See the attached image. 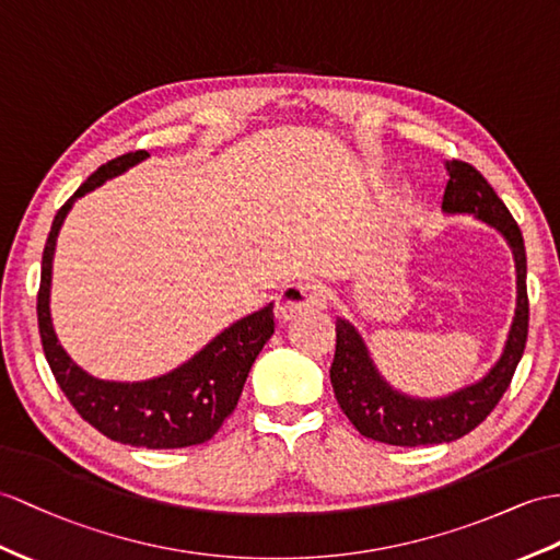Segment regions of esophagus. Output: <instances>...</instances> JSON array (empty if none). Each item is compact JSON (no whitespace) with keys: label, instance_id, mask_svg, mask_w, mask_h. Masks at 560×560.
<instances>
[{"label":"esophagus","instance_id":"34e87169","mask_svg":"<svg viewBox=\"0 0 560 560\" xmlns=\"http://www.w3.org/2000/svg\"><path fill=\"white\" fill-rule=\"evenodd\" d=\"M327 302H330V292L318 280L288 284L276 302V316L280 320H292L296 316H304L308 311L325 308Z\"/></svg>","mask_w":560,"mask_h":560}]
</instances>
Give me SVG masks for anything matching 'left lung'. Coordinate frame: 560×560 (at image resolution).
<instances>
[{"label": "left lung", "instance_id": "obj_1", "mask_svg": "<svg viewBox=\"0 0 560 560\" xmlns=\"http://www.w3.org/2000/svg\"><path fill=\"white\" fill-rule=\"evenodd\" d=\"M448 183L444 189V213H468L494 228L509 242L515 261V316L499 361L477 383L460 387L446 397L420 399L394 389L380 375L361 332L349 320L337 318V347L330 368V383L337 404L363 438L394 446H420L454 442L475 430L494 411L509 389L517 363L523 359L529 325L527 302V256L525 242L511 211L506 209L480 171L470 163L446 161Z\"/></svg>", "mask_w": 560, "mask_h": 560}]
</instances>
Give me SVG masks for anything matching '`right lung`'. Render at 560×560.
Here are the masks:
<instances>
[{
  "label": "right lung",
  "instance_id": "right-lung-1",
  "mask_svg": "<svg viewBox=\"0 0 560 560\" xmlns=\"http://www.w3.org/2000/svg\"><path fill=\"white\" fill-rule=\"evenodd\" d=\"M144 159H149L147 152H132L104 163L54 215L43 254L37 323L54 377H57L66 399L92 428L120 444L183 448L211 440L218 428L223 425V420L235 411L258 351L276 332L272 304L225 327L192 359L173 368L171 373L140 380V383L102 380L83 371L59 345L49 308L54 249H57V237L68 211H71L75 199L138 166Z\"/></svg>",
  "mask_w": 560,
  "mask_h": 560
}]
</instances>
